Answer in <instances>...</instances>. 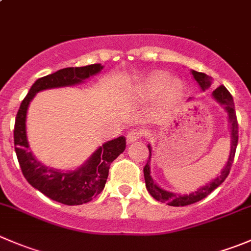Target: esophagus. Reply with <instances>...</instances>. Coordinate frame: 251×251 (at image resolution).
Listing matches in <instances>:
<instances>
[{
  "instance_id": "1",
  "label": "esophagus",
  "mask_w": 251,
  "mask_h": 251,
  "mask_svg": "<svg viewBox=\"0 0 251 251\" xmlns=\"http://www.w3.org/2000/svg\"><path fill=\"white\" fill-rule=\"evenodd\" d=\"M143 135H144V133H143V131H142V130H131L130 132L126 135V142L130 144V143H132V142L137 141L138 138H141Z\"/></svg>"
}]
</instances>
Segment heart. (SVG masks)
Returning a JSON list of instances; mask_svg holds the SVG:
<instances>
[{
	"instance_id": "obj_1",
	"label": "heart",
	"mask_w": 251,
	"mask_h": 251,
	"mask_svg": "<svg viewBox=\"0 0 251 251\" xmlns=\"http://www.w3.org/2000/svg\"><path fill=\"white\" fill-rule=\"evenodd\" d=\"M183 83L178 78H173L171 74L156 70L147 74L137 86L138 96L146 100L156 97L161 93L164 104H175L183 95Z\"/></svg>"
}]
</instances>
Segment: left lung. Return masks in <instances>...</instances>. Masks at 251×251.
I'll list each match as a JSON object with an SVG mask.
<instances>
[{"label":"left lung","mask_w":251,"mask_h":251,"mask_svg":"<svg viewBox=\"0 0 251 251\" xmlns=\"http://www.w3.org/2000/svg\"><path fill=\"white\" fill-rule=\"evenodd\" d=\"M192 75H193L194 80L198 82L199 87L201 88V91L207 90V88L211 86V77L207 76L204 73H198L196 70H192ZM212 98L226 110L227 118H228L229 123V132H231V151H229L228 160H227L226 165L224 166V169L221 170V174L216 177V178L211 179L210 182H207L206 184L201 188H198L197 191L192 192L189 194H181L178 193H173V192H169L163 189L161 187H159L155 182L153 181L151 176V144H148L149 149V159L147 161L146 166L143 169L144 173V179H146V187L147 191L149 192L151 197L154 199H156L158 201L161 203H166L170 206H184V205H189L197 203V201H201L205 197L209 196L214 189H216L220 184H222V182L227 178L228 176L229 170H231L232 163H233L235 149H237L238 144V123H237V116H235V110H234V103L233 98H232L231 93L227 91V88L225 86H220L216 90L212 92ZM192 100V98H189Z\"/></svg>","instance_id":"8db88e82"}]
</instances>
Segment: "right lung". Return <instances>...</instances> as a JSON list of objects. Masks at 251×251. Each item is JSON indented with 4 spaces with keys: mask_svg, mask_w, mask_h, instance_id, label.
Returning <instances> with one entry per match:
<instances>
[{
    "mask_svg": "<svg viewBox=\"0 0 251 251\" xmlns=\"http://www.w3.org/2000/svg\"><path fill=\"white\" fill-rule=\"evenodd\" d=\"M103 69L100 64L80 68H64L53 74L37 78L20 104L14 124V148L20 169L34 188L52 201L65 205L88 203L103 191L110 164L125 151V137L105 142L75 170H58L44 165L29 148L26 136V114L36 93L50 88L67 87L83 82Z\"/></svg>",
    "mask_w": 251,
    "mask_h": 251,
    "instance_id": "right-lung-1",
    "label": "right lung"
}]
</instances>
